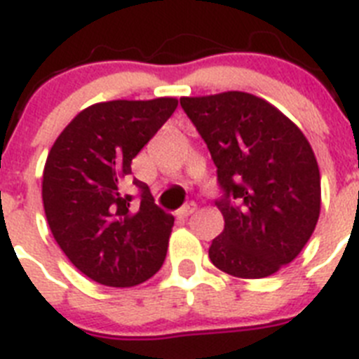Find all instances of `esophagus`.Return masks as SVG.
<instances>
[{
    "label": "esophagus",
    "instance_id": "esophagus-1",
    "mask_svg": "<svg viewBox=\"0 0 359 359\" xmlns=\"http://www.w3.org/2000/svg\"><path fill=\"white\" fill-rule=\"evenodd\" d=\"M196 208H198L196 207V203H187L185 207H182L177 210V215H180V217H189L190 214H194Z\"/></svg>",
    "mask_w": 359,
    "mask_h": 359
}]
</instances>
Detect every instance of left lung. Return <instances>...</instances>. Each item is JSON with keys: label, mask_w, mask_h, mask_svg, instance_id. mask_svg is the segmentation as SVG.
Listing matches in <instances>:
<instances>
[{"label": "left lung", "mask_w": 359, "mask_h": 359, "mask_svg": "<svg viewBox=\"0 0 359 359\" xmlns=\"http://www.w3.org/2000/svg\"><path fill=\"white\" fill-rule=\"evenodd\" d=\"M217 167L224 230L212 264L262 278L290 264L315 231L320 170L302 131L277 107L243 91L180 98Z\"/></svg>", "instance_id": "8db88e82"}]
</instances>
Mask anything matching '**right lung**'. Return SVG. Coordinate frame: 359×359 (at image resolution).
Masks as SVG:
<instances>
[{
    "mask_svg": "<svg viewBox=\"0 0 359 359\" xmlns=\"http://www.w3.org/2000/svg\"><path fill=\"white\" fill-rule=\"evenodd\" d=\"M177 107L176 98L111 100L81 111L53 144L43 205L53 239L91 280L131 287L161 268L174 217L140 180V207L123 194L133 158Z\"/></svg>",
    "mask_w": 359,
    "mask_h": 359,
    "instance_id": "add662e5",
    "label": "right lung"
}]
</instances>
